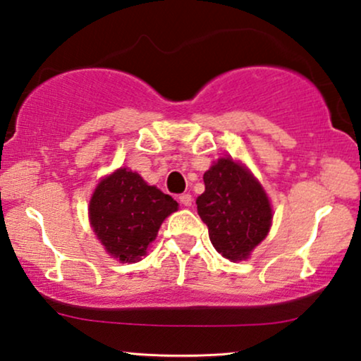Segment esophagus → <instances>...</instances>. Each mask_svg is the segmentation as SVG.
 I'll return each mask as SVG.
<instances>
[{
  "mask_svg": "<svg viewBox=\"0 0 361 361\" xmlns=\"http://www.w3.org/2000/svg\"><path fill=\"white\" fill-rule=\"evenodd\" d=\"M179 200H180V204L184 205V207H190L192 205V195L190 194H182L179 197Z\"/></svg>",
  "mask_w": 361,
  "mask_h": 361,
  "instance_id": "esophagus-1",
  "label": "esophagus"
}]
</instances>
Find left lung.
Segmentation results:
<instances>
[{
  "label": "left lung",
  "instance_id": "1",
  "mask_svg": "<svg viewBox=\"0 0 361 361\" xmlns=\"http://www.w3.org/2000/svg\"><path fill=\"white\" fill-rule=\"evenodd\" d=\"M197 212L214 248L230 261L248 259L269 233L273 209L256 177L241 162L220 157L204 174Z\"/></svg>",
  "mask_w": 361,
  "mask_h": 361
}]
</instances>
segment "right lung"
Instances as JSON below:
<instances>
[{
  "label": "right lung",
  "instance_id": "add662e5",
  "mask_svg": "<svg viewBox=\"0 0 361 361\" xmlns=\"http://www.w3.org/2000/svg\"><path fill=\"white\" fill-rule=\"evenodd\" d=\"M177 209L179 204L171 195L120 167L98 182L88 216L108 255L121 263H136L146 256L162 221Z\"/></svg>",
  "mask_w": 361,
  "mask_h": 361
}]
</instances>
